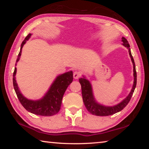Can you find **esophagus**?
<instances>
[{
    "label": "esophagus",
    "mask_w": 149,
    "mask_h": 149,
    "mask_svg": "<svg viewBox=\"0 0 149 149\" xmlns=\"http://www.w3.org/2000/svg\"><path fill=\"white\" fill-rule=\"evenodd\" d=\"M81 76V73L79 71H75L74 72V79H79Z\"/></svg>",
    "instance_id": "1"
}]
</instances>
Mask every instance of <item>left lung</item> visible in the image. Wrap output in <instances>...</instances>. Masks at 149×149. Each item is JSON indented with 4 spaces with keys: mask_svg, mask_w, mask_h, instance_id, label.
Segmentation results:
<instances>
[{
    "mask_svg": "<svg viewBox=\"0 0 149 149\" xmlns=\"http://www.w3.org/2000/svg\"><path fill=\"white\" fill-rule=\"evenodd\" d=\"M122 41L123 42V46L127 47L128 50H129V53L131 58H132V61L133 65L134 83H133L132 89L129 95H128L122 102H120V104L116 105L114 107H104V106L99 104L98 103L95 102L94 97H93V95L91 85L89 81L85 79V78H80L79 79V81L81 85L83 100H84V104L87 110L93 115L99 116H110L120 112V111L123 110V108L127 106L128 103H129L131 100V98H132L133 94V92H134L135 91L136 85H137V72H136L135 62L132 55V52H131L129 42H128L127 39L124 38V37H122Z\"/></svg>",
    "mask_w": 149,
    "mask_h": 149,
    "instance_id": "8db88e82",
    "label": "left lung"
}]
</instances>
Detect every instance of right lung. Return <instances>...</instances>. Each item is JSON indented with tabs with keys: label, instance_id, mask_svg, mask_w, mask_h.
<instances>
[{
	"label": "right lung",
	"instance_id": "1",
	"mask_svg": "<svg viewBox=\"0 0 149 149\" xmlns=\"http://www.w3.org/2000/svg\"><path fill=\"white\" fill-rule=\"evenodd\" d=\"M31 35V34L30 33L27 35L22 42L20 51L16 60V63L19 61V58L21 56L22 47ZM16 74V68H15L13 73V85L15 92L16 93L20 103L29 112L36 115L42 116H50L55 115L59 112L61 107L63 96L68 87L73 81V79H74L72 71L59 75L52 84L45 97L41 100L34 101V100L27 99L21 94L16 84V77H15Z\"/></svg>",
	"mask_w": 149,
	"mask_h": 149
}]
</instances>
